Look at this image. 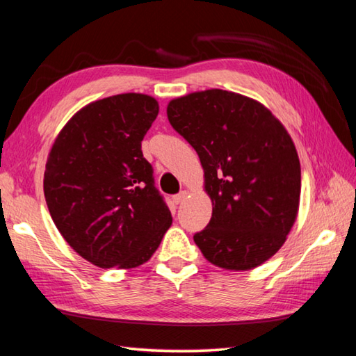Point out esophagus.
<instances>
[{
  "label": "esophagus",
  "instance_id": "obj_1",
  "mask_svg": "<svg viewBox=\"0 0 356 356\" xmlns=\"http://www.w3.org/2000/svg\"><path fill=\"white\" fill-rule=\"evenodd\" d=\"M186 195H188V191H180L179 195H176V196L172 197V200H174V202H176V204H180V202H184Z\"/></svg>",
  "mask_w": 356,
  "mask_h": 356
}]
</instances>
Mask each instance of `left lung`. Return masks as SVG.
<instances>
[{
  "mask_svg": "<svg viewBox=\"0 0 356 356\" xmlns=\"http://www.w3.org/2000/svg\"><path fill=\"white\" fill-rule=\"evenodd\" d=\"M174 131L195 147L213 202L193 236L215 266L248 270L279 250L296 221L300 161L286 129L260 102L213 88L172 99Z\"/></svg>",
  "mask_w": 356,
  "mask_h": 356,
  "instance_id": "left-lung-1",
  "label": "left lung"
}]
</instances>
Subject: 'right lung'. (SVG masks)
<instances>
[{
    "label": "right lung",
    "instance_id": "add662e5",
    "mask_svg": "<svg viewBox=\"0 0 356 356\" xmlns=\"http://www.w3.org/2000/svg\"><path fill=\"white\" fill-rule=\"evenodd\" d=\"M159 115L152 96L124 93L81 108L57 135L43 191L65 241L95 266L146 263L172 222L141 141Z\"/></svg>",
    "mask_w": 356,
    "mask_h": 356
}]
</instances>
